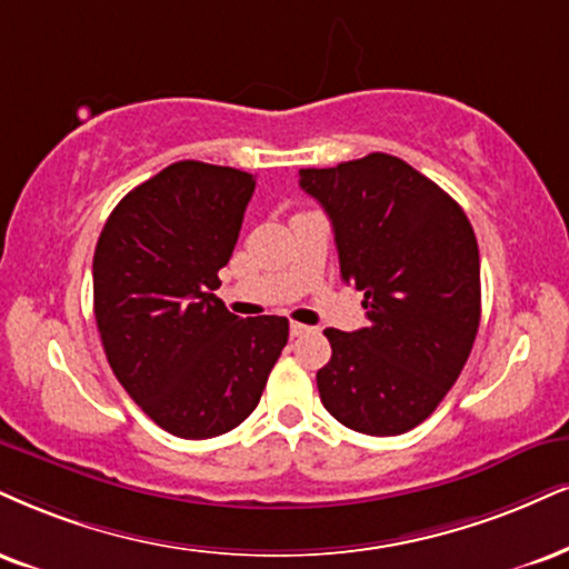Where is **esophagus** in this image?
Listing matches in <instances>:
<instances>
[{
  "mask_svg": "<svg viewBox=\"0 0 569 569\" xmlns=\"http://www.w3.org/2000/svg\"><path fill=\"white\" fill-rule=\"evenodd\" d=\"M313 327H306V325H298V321H292L290 325V335L292 338H303V335H311Z\"/></svg>",
  "mask_w": 569,
  "mask_h": 569,
  "instance_id": "obj_1",
  "label": "esophagus"
}]
</instances>
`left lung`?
I'll return each mask as SVG.
<instances>
[{
    "label": "left lung",
    "instance_id": "1",
    "mask_svg": "<svg viewBox=\"0 0 569 569\" xmlns=\"http://www.w3.org/2000/svg\"><path fill=\"white\" fill-rule=\"evenodd\" d=\"M300 187L332 221L342 282L363 292L369 327L325 329L332 359L319 398L340 425L401 435L459 380L480 327V252L472 223L406 160L385 152L300 168Z\"/></svg>",
    "mask_w": 569,
    "mask_h": 569
}]
</instances>
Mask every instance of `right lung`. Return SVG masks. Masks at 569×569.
<instances>
[{"label": "right lung", "mask_w": 569, "mask_h": 569, "mask_svg": "<svg viewBox=\"0 0 569 569\" xmlns=\"http://www.w3.org/2000/svg\"><path fill=\"white\" fill-rule=\"evenodd\" d=\"M252 173L179 160L118 202L94 250V319L123 390L166 432L206 440L261 401L284 317L240 319L216 298Z\"/></svg>", "instance_id": "1"}]
</instances>
